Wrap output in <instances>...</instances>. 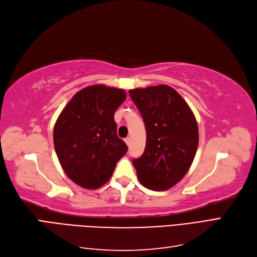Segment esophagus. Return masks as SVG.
Here are the masks:
<instances>
[{
  "instance_id": "1",
  "label": "esophagus",
  "mask_w": 257,
  "mask_h": 257,
  "mask_svg": "<svg viewBox=\"0 0 257 257\" xmlns=\"http://www.w3.org/2000/svg\"><path fill=\"white\" fill-rule=\"evenodd\" d=\"M125 143H126L128 146L130 145V138H126V139H125Z\"/></svg>"
}]
</instances>
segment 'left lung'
<instances>
[{
    "mask_svg": "<svg viewBox=\"0 0 257 257\" xmlns=\"http://www.w3.org/2000/svg\"><path fill=\"white\" fill-rule=\"evenodd\" d=\"M146 128L144 154L134 159L140 182L153 191L176 185L191 167L199 134L187 102L166 84L129 90Z\"/></svg>",
    "mask_w": 257,
    "mask_h": 257,
    "instance_id": "obj_1",
    "label": "left lung"
}]
</instances>
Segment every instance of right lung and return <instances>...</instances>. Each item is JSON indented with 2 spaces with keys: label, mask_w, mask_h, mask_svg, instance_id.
<instances>
[{
  "label": "right lung",
  "mask_w": 257,
  "mask_h": 257,
  "mask_svg": "<svg viewBox=\"0 0 257 257\" xmlns=\"http://www.w3.org/2000/svg\"><path fill=\"white\" fill-rule=\"evenodd\" d=\"M125 99L122 89L90 85L76 93L57 118L55 150L74 183L88 189L100 187L127 153L114 120V113Z\"/></svg>",
  "instance_id": "obj_1"
}]
</instances>
